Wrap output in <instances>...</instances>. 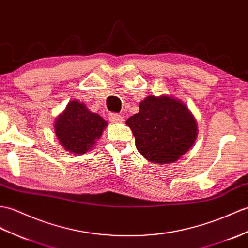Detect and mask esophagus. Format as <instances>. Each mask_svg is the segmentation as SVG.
Segmentation results:
<instances>
[{
  "mask_svg": "<svg viewBox=\"0 0 248 248\" xmlns=\"http://www.w3.org/2000/svg\"><path fill=\"white\" fill-rule=\"evenodd\" d=\"M108 119H110L112 123H115V124H118V123H123L124 122V118H123L122 115L115 114V113L110 114V116H108Z\"/></svg>",
  "mask_w": 248,
  "mask_h": 248,
  "instance_id": "esophagus-1",
  "label": "esophagus"
}]
</instances>
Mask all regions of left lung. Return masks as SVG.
<instances>
[{
  "label": "left lung",
  "mask_w": 248,
  "mask_h": 248,
  "mask_svg": "<svg viewBox=\"0 0 248 248\" xmlns=\"http://www.w3.org/2000/svg\"><path fill=\"white\" fill-rule=\"evenodd\" d=\"M125 124L135 136L138 152L158 165L177 162L193 146L199 131L188 107L168 95L147 96L140 112Z\"/></svg>",
  "instance_id": "obj_1"
}]
</instances>
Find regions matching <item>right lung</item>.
Returning a JSON list of instances; mask_svg holds the SVG:
<instances>
[{
    "instance_id": "obj_1",
    "label": "right lung",
    "mask_w": 248,
    "mask_h": 248,
    "mask_svg": "<svg viewBox=\"0 0 248 248\" xmlns=\"http://www.w3.org/2000/svg\"><path fill=\"white\" fill-rule=\"evenodd\" d=\"M108 123L100 115L92 113L84 103L71 100L54 123L57 138L66 151L80 155L91 150Z\"/></svg>"
}]
</instances>
